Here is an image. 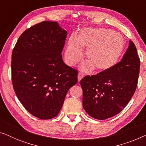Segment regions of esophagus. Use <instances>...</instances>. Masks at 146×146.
Here are the masks:
<instances>
[{"label": "esophagus", "mask_w": 146, "mask_h": 146, "mask_svg": "<svg viewBox=\"0 0 146 146\" xmlns=\"http://www.w3.org/2000/svg\"><path fill=\"white\" fill-rule=\"evenodd\" d=\"M84 77V74L82 72H79L78 74V81H80L81 79L82 78Z\"/></svg>", "instance_id": "34e87169"}]
</instances>
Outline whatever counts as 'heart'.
I'll list each match as a JSON object with an SVG mask.
<instances>
[{
    "mask_svg": "<svg viewBox=\"0 0 146 146\" xmlns=\"http://www.w3.org/2000/svg\"><path fill=\"white\" fill-rule=\"evenodd\" d=\"M124 47L121 35L105 29H86L76 37L72 36L65 48V61L73 66L83 57V48L88 60L80 66L84 71L105 70L113 66L120 56Z\"/></svg>",
    "mask_w": 146,
    "mask_h": 146,
    "instance_id": "1",
    "label": "heart"
}]
</instances>
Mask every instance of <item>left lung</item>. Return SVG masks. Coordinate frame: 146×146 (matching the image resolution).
<instances>
[{
  "label": "left lung",
  "instance_id": "obj_1",
  "mask_svg": "<svg viewBox=\"0 0 146 146\" xmlns=\"http://www.w3.org/2000/svg\"><path fill=\"white\" fill-rule=\"evenodd\" d=\"M140 60L131 40L121 60L96 75L86 76L80 82L82 105L91 117L106 119L120 112L136 89Z\"/></svg>",
  "mask_w": 146,
  "mask_h": 146
}]
</instances>
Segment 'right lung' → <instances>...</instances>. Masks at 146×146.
<instances>
[{
	"label": "right lung",
	"mask_w": 146,
	"mask_h": 146,
	"mask_svg": "<svg viewBox=\"0 0 146 146\" xmlns=\"http://www.w3.org/2000/svg\"><path fill=\"white\" fill-rule=\"evenodd\" d=\"M67 31L57 22L44 21L21 35L12 53V80L27 110L42 119L58 114L78 72L64 62Z\"/></svg>",
	"instance_id": "1"
}]
</instances>
